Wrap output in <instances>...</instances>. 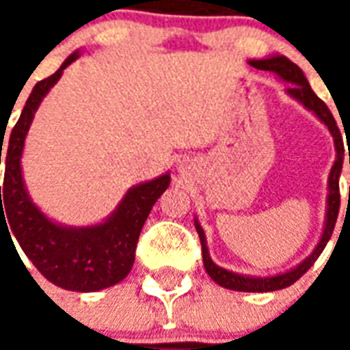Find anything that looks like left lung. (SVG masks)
I'll return each mask as SVG.
<instances>
[{"label": "left lung", "mask_w": 350, "mask_h": 350, "mask_svg": "<svg viewBox=\"0 0 350 350\" xmlns=\"http://www.w3.org/2000/svg\"><path fill=\"white\" fill-rule=\"evenodd\" d=\"M250 65H253L255 69H260V71H271L273 75H278L283 82H286L288 84L286 93L293 99L301 103L304 107L308 108L309 112H313L328 127L330 135L334 137V146H336V161H334L330 176H328V197H326V217H324L323 234H321V240L315 245V250L311 251V255L304 258L300 264H296L291 270L281 271V273H275V275L258 278V275H245V273H236V271L221 268L210 257V251H208V245H206L204 230H202L200 223L195 217V228H197L198 236H200V245H202V262H204L208 275L217 285L230 288V291H240V293H271V291H279V288H285V286H291L293 283H296L315 264L319 255L323 253L326 243L330 240L339 213V176H341V168H343V138H341L338 123L334 120V116L328 110V107L311 90L304 71H301L298 65L293 64L288 57L275 54V56L264 57V59H250Z\"/></svg>", "instance_id": "1"}]
</instances>
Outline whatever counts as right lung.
Wrapping results in <instances>:
<instances>
[{
  "label": "right lung",
  "instance_id": "right-lung-1",
  "mask_svg": "<svg viewBox=\"0 0 350 350\" xmlns=\"http://www.w3.org/2000/svg\"><path fill=\"white\" fill-rule=\"evenodd\" d=\"M79 57V50L72 52L52 77L35 84L20 120L12 127L9 146L3 152L5 178L3 185H0V228L5 223L9 236L16 238L26 257L50 283L65 291L95 293L127 278L135 262L140 230L153 204L170 185V172L131 187L107 219L88 227H69L50 219L31 200L22 176V153L27 131L44 95L62 79L65 67ZM1 150L3 142L0 146V165Z\"/></svg>",
  "mask_w": 350,
  "mask_h": 350
}]
</instances>
